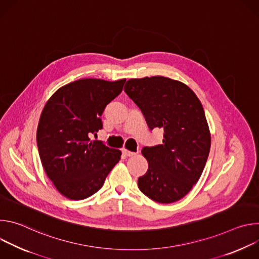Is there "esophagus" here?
<instances>
[{"mask_svg": "<svg viewBox=\"0 0 259 259\" xmlns=\"http://www.w3.org/2000/svg\"><path fill=\"white\" fill-rule=\"evenodd\" d=\"M122 153H123V155H124V156H126V157H132V156L136 155L135 153H133V152H130V151L126 150V149H124V150L122 151Z\"/></svg>", "mask_w": 259, "mask_h": 259, "instance_id": "34e87169", "label": "esophagus"}]
</instances>
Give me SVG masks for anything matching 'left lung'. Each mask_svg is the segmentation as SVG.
<instances>
[{
    "label": "left lung",
    "mask_w": 259,
    "mask_h": 259,
    "mask_svg": "<svg viewBox=\"0 0 259 259\" xmlns=\"http://www.w3.org/2000/svg\"><path fill=\"white\" fill-rule=\"evenodd\" d=\"M124 91L151 130H164L163 144L141 151L149 168L138 178L139 190L158 203L182 199L201 177L210 151L211 135L201 101L186 84L161 76L130 79Z\"/></svg>",
    "instance_id": "8db88e82"
}]
</instances>
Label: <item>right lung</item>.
I'll list each match as a JSON object with an SVG mask.
<instances>
[{
  "instance_id": "right-lung-1",
  "label": "right lung",
  "mask_w": 259,
  "mask_h": 259,
  "mask_svg": "<svg viewBox=\"0 0 259 259\" xmlns=\"http://www.w3.org/2000/svg\"><path fill=\"white\" fill-rule=\"evenodd\" d=\"M125 82H71L59 88L43 108L36 130L39 155L56 190L69 200H83L99 191L121 159V151L91 140L90 135L102 128L103 110Z\"/></svg>"
}]
</instances>
